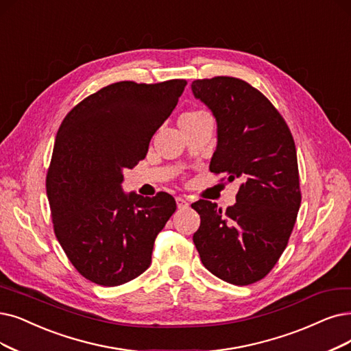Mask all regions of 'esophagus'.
<instances>
[{
	"instance_id": "1",
	"label": "esophagus",
	"mask_w": 351,
	"mask_h": 351,
	"mask_svg": "<svg viewBox=\"0 0 351 351\" xmlns=\"http://www.w3.org/2000/svg\"><path fill=\"white\" fill-rule=\"evenodd\" d=\"M176 203H177L178 208H184L189 206V200L186 197H183V195H178V197H176Z\"/></svg>"
}]
</instances>
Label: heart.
Wrapping results in <instances>:
<instances>
[{
  "mask_svg": "<svg viewBox=\"0 0 351 351\" xmlns=\"http://www.w3.org/2000/svg\"><path fill=\"white\" fill-rule=\"evenodd\" d=\"M204 115H207V114H204V112H202V110H190V112H186V114L181 115L178 122H191V121L199 119Z\"/></svg>",
  "mask_w": 351,
  "mask_h": 351,
  "instance_id": "1",
  "label": "heart"
}]
</instances>
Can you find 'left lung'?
<instances>
[{
	"instance_id": "8db88e82",
	"label": "left lung",
	"mask_w": 351,
	"mask_h": 351,
	"mask_svg": "<svg viewBox=\"0 0 351 351\" xmlns=\"http://www.w3.org/2000/svg\"><path fill=\"white\" fill-rule=\"evenodd\" d=\"M191 92L216 119L210 171L239 180L236 203L221 212L199 200L193 234L206 268L233 285L268 274L287 247L301 204L297 151L288 125L249 83L228 76L194 80Z\"/></svg>"
}]
</instances>
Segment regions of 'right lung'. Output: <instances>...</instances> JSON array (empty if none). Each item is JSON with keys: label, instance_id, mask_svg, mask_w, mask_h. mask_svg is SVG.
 <instances>
[{"label": "right lung", "instance_id": "obj_1", "mask_svg": "<svg viewBox=\"0 0 351 351\" xmlns=\"http://www.w3.org/2000/svg\"><path fill=\"white\" fill-rule=\"evenodd\" d=\"M186 85L112 83L70 110L56 135L46 184L54 233L75 268L97 285L118 287L145 272L156 237L176 212L168 193L143 197L122 183Z\"/></svg>", "mask_w": 351, "mask_h": 351}]
</instances>
